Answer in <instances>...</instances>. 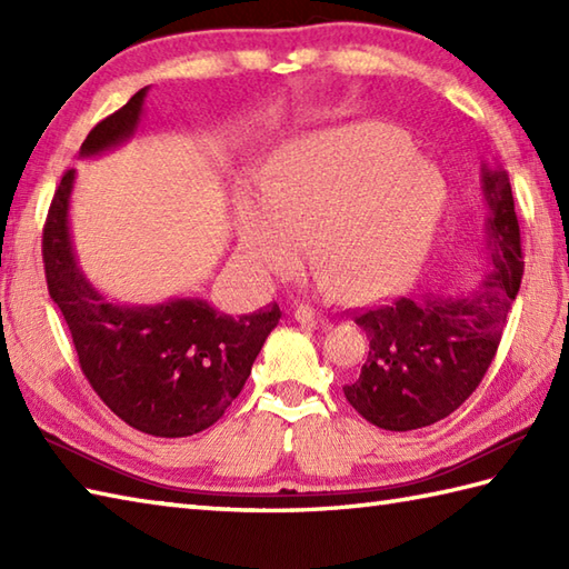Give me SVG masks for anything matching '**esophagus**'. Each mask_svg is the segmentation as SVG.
<instances>
[{"label":"esophagus","instance_id":"obj_1","mask_svg":"<svg viewBox=\"0 0 569 569\" xmlns=\"http://www.w3.org/2000/svg\"><path fill=\"white\" fill-rule=\"evenodd\" d=\"M293 318L300 322V325H308V328H328V318L322 316V312L312 310L310 306H298L293 310Z\"/></svg>","mask_w":569,"mask_h":569}]
</instances>
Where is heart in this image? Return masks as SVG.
<instances>
[{
    "label": "heart",
    "instance_id": "obj_1",
    "mask_svg": "<svg viewBox=\"0 0 569 569\" xmlns=\"http://www.w3.org/2000/svg\"><path fill=\"white\" fill-rule=\"evenodd\" d=\"M447 202V180L416 156L403 129L357 122L310 131L278 149L263 186H239V257L261 278L288 276L306 259L342 298L391 293L426 257Z\"/></svg>",
    "mask_w": 569,
    "mask_h": 569
}]
</instances>
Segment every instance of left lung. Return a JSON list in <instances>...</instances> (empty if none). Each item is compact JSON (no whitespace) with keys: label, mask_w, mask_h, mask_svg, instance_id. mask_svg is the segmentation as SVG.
Listing matches in <instances>:
<instances>
[{"label":"left lung","mask_w":569,"mask_h":569,"mask_svg":"<svg viewBox=\"0 0 569 569\" xmlns=\"http://www.w3.org/2000/svg\"><path fill=\"white\" fill-rule=\"evenodd\" d=\"M481 188L491 208L487 253L493 266L481 286L455 298H396L355 316L369 352L345 396L377 428L418 430L455 413L497 357L523 278L521 227L506 171L481 168Z\"/></svg>","instance_id":"obj_1"}]
</instances>
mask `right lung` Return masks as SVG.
I'll return each mask as SVG.
<instances>
[{
	"instance_id": "right-lung-1",
	"label": "right lung",
	"mask_w": 569,
	"mask_h": 569,
	"mask_svg": "<svg viewBox=\"0 0 569 569\" xmlns=\"http://www.w3.org/2000/svg\"><path fill=\"white\" fill-rule=\"evenodd\" d=\"M147 88L94 124L80 156L127 141L139 124ZM66 171L43 224L46 283L63 312L84 379L127 426L156 438H188L224 416L251 373L278 306L232 318L198 298L161 306H114L82 276L72 251Z\"/></svg>"
}]
</instances>
